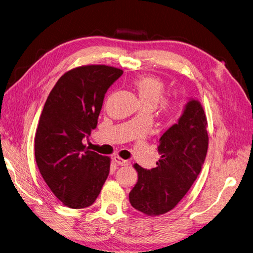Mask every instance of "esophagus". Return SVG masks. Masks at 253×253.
<instances>
[{"label":"esophagus","instance_id":"obj_1","mask_svg":"<svg viewBox=\"0 0 253 253\" xmlns=\"http://www.w3.org/2000/svg\"><path fill=\"white\" fill-rule=\"evenodd\" d=\"M115 161H116L117 164L120 165V166H127L129 164V162L127 160H123V159L118 157V156L115 157Z\"/></svg>","mask_w":253,"mask_h":253}]
</instances>
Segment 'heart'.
Wrapping results in <instances>:
<instances>
[{
    "instance_id": "heart-1",
    "label": "heart",
    "mask_w": 253,
    "mask_h": 253,
    "mask_svg": "<svg viewBox=\"0 0 253 253\" xmlns=\"http://www.w3.org/2000/svg\"><path fill=\"white\" fill-rule=\"evenodd\" d=\"M137 92L138 99L142 105H151L153 107L159 104L164 96L165 86L162 81L156 77H141L136 78L132 82Z\"/></svg>"
}]
</instances>
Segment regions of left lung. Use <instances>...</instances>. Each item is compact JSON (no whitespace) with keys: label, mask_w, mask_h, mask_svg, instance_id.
<instances>
[{"label":"left lung","mask_w":253,"mask_h":253,"mask_svg":"<svg viewBox=\"0 0 253 253\" xmlns=\"http://www.w3.org/2000/svg\"><path fill=\"white\" fill-rule=\"evenodd\" d=\"M207 120L202 104L190 99L177 123L160 138L162 154L150 170L135 164L137 182L129 202L147 215H160L173 209L200 174L208 149Z\"/></svg>","instance_id":"obj_1"}]
</instances>
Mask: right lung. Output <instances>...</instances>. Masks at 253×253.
Masks as SVG:
<instances>
[{"instance_id":"1","label":"right lung","mask_w":253,"mask_h":253,"mask_svg":"<svg viewBox=\"0 0 253 253\" xmlns=\"http://www.w3.org/2000/svg\"><path fill=\"white\" fill-rule=\"evenodd\" d=\"M123 70L88 65L67 71L48 95L35 137L37 165L65 206L92 205L109 174L110 159L89 150L84 137L96 128L108 88Z\"/></svg>"}]
</instances>
